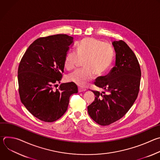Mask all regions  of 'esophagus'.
I'll list each match as a JSON object with an SVG mask.
<instances>
[{
    "mask_svg": "<svg viewBox=\"0 0 160 160\" xmlns=\"http://www.w3.org/2000/svg\"><path fill=\"white\" fill-rule=\"evenodd\" d=\"M85 91H86V88H83V87H78V92H85Z\"/></svg>",
    "mask_w": 160,
    "mask_h": 160,
    "instance_id": "34e87169",
    "label": "esophagus"
}]
</instances>
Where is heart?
Segmentation results:
<instances>
[{
	"label": "heart",
	"mask_w": 160,
	"mask_h": 160,
	"mask_svg": "<svg viewBox=\"0 0 160 160\" xmlns=\"http://www.w3.org/2000/svg\"><path fill=\"white\" fill-rule=\"evenodd\" d=\"M82 70L75 71L67 77V80L79 87H84L92 80L95 75H103L113 59L111 45L94 38L83 39L77 46V53L68 52L64 59V67L68 70L75 69L79 60H83Z\"/></svg>",
	"instance_id": "obj_1"
}]
</instances>
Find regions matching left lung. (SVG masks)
Listing matches in <instances>:
<instances>
[{"label": "left lung", "mask_w": 160, "mask_h": 160, "mask_svg": "<svg viewBox=\"0 0 160 160\" xmlns=\"http://www.w3.org/2000/svg\"><path fill=\"white\" fill-rule=\"evenodd\" d=\"M116 52L115 66L94 84L106 90H92L94 101L88 107L90 117L99 125H109L122 118L138 98L141 71L136 56L123 40L112 43Z\"/></svg>", "instance_id": "obj_1"}]
</instances>
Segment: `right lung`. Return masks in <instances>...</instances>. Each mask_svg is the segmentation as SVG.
Returning a JSON list of instances; mask_svg holds the SVG:
<instances>
[{"mask_svg": "<svg viewBox=\"0 0 160 160\" xmlns=\"http://www.w3.org/2000/svg\"><path fill=\"white\" fill-rule=\"evenodd\" d=\"M73 38L58 34L35 40L21 58L18 70L19 94L21 102L38 119L53 122L66 111L70 96L78 92L73 82H60L64 59Z\"/></svg>", "mask_w": 160, "mask_h": 160, "instance_id": "add662e5", "label": "right lung"}]
</instances>
